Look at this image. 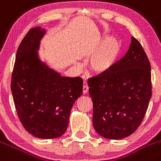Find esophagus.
Returning <instances> with one entry per match:
<instances>
[{
    "instance_id": "34e87169",
    "label": "esophagus",
    "mask_w": 161,
    "mask_h": 161,
    "mask_svg": "<svg viewBox=\"0 0 161 161\" xmlns=\"http://www.w3.org/2000/svg\"><path fill=\"white\" fill-rule=\"evenodd\" d=\"M88 91H89V86H88L87 82H86V81H84V82H83V93L84 94L87 93Z\"/></svg>"
}]
</instances>
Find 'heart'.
I'll return each mask as SVG.
<instances>
[{
    "label": "heart",
    "mask_w": 161,
    "mask_h": 161,
    "mask_svg": "<svg viewBox=\"0 0 161 161\" xmlns=\"http://www.w3.org/2000/svg\"><path fill=\"white\" fill-rule=\"evenodd\" d=\"M120 52L119 42L110 36L103 41L102 45H98L92 48L95 53L90 60L91 69L96 73L108 72L115 65Z\"/></svg>",
    "instance_id": "b5f03b06"
}]
</instances>
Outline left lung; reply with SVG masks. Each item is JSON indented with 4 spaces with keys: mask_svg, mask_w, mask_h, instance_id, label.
I'll return each instance as SVG.
<instances>
[{
    "mask_svg": "<svg viewBox=\"0 0 161 161\" xmlns=\"http://www.w3.org/2000/svg\"><path fill=\"white\" fill-rule=\"evenodd\" d=\"M150 69L143 47L132 37L123 58L108 72L88 79L92 123L100 136L119 140L136 131L151 98Z\"/></svg>",
    "mask_w": 161,
    "mask_h": 161,
    "instance_id": "1",
    "label": "left lung"
}]
</instances>
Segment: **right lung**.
Segmentation results:
<instances>
[{"label":"right lung","mask_w":161,"mask_h":161,"mask_svg":"<svg viewBox=\"0 0 161 161\" xmlns=\"http://www.w3.org/2000/svg\"><path fill=\"white\" fill-rule=\"evenodd\" d=\"M45 28H31L20 44L11 89L18 116L25 129L41 139L57 138L69 125L72 106L82 94L81 77H65L38 55Z\"/></svg>","instance_id":"add662e5"}]
</instances>
